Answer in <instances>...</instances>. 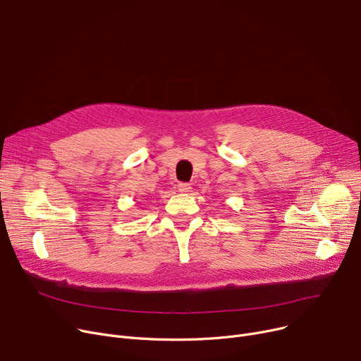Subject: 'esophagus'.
<instances>
[{
    "mask_svg": "<svg viewBox=\"0 0 361 361\" xmlns=\"http://www.w3.org/2000/svg\"><path fill=\"white\" fill-rule=\"evenodd\" d=\"M190 190H191V185L188 183H180L178 184V191H180V193H188Z\"/></svg>",
    "mask_w": 361,
    "mask_h": 361,
    "instance_id": "obj_1",
    "label": "esophagus"
}]
</instances>
